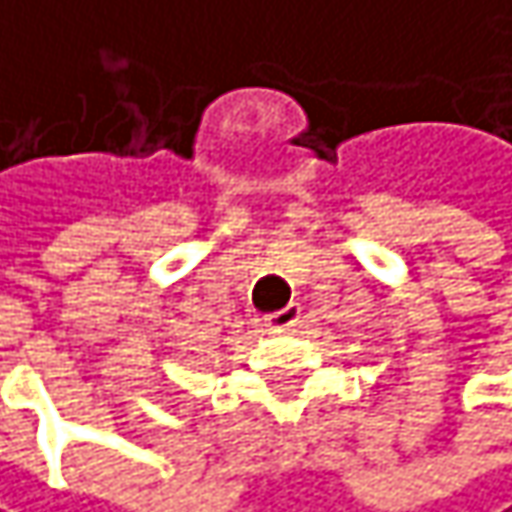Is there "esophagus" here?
<instances>
[{
  "label": "esophagus",
  "instance_id": "obj_1",
  "mask_svg": "<svg viewBox=\"0 0 512 512\" xmlns=\"http://www.w3.org/2000/svg\"><path fill=\"white\" fill-rule=\"evenodd\" d=\"M299 319H302V307H299V304H287V307L269 313V316H266V325L275 328V331H287V328H296Z\"/></svg>",
  "mask_w": 512,
  "mask_h": 512
}]
</instances>
